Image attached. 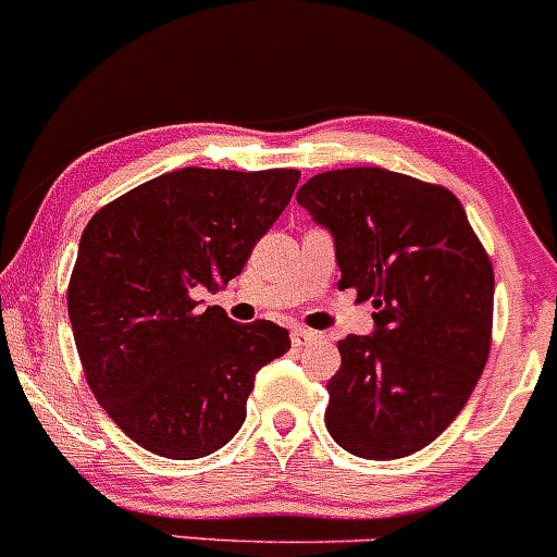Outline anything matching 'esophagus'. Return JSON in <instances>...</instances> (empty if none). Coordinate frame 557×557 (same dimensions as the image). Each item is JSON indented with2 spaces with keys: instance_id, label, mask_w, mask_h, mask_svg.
<instances>
[{
  "instance_id": "34e87169",
  "label": "esophagus",
  "mask_w": 557,
  "mask_h": 557,
  "mask_svg": "<svg viewBox=\"0 0 557 557\" xmlns=\"http://www.w3.org/2000/svg\"><path fill=\"white\" fill-rule=\"evenodd\" d=\"M313 339H319V332H313V329H305V326L292 329V345H295V348H302V345L313 343Z\"/></svg>"
}]
</instances>
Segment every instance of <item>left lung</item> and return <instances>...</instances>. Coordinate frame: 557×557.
Listing matches in <instances>:
<instances>
[{
  "label": "left lung",
  "instance_id": "obj_1",
  "mask_svg": "<svg viewBox=\"0 0 557 557\" xmlns=\"http://www.w3.org/2000/svg\"><path fill=\"white\" fill-rule=\"evenodd\" d=\"M297 205L334 236L339 289L372 300L374 334H348L326 382V430L363 459L438 438L492 350L494 268L457 196L382 166L313 175Z\"/></svg>",
  "mask_w": 557,
  "mask_h": 557
}]
</instances>
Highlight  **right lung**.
I'll use <instances>...</instances> for the list:
<instances>
[{"mask_svg": "<svg viewBox=\"0 0 557 557\" xmlns=\"http://www.w3.org/2000/svg\"><path fill=\"white\" fill-rule=\"evenodd\" d=\"M297 170L185 166L92 214L69 281V319L89 391L137 446L199 459L247 417L255 374L289 350L273 321L199 310L247 265L295 194Z\"/></svg>", "mask_w": 557, "mask_h": 557, "instance_id": "right-lung-1", "label": "right lung"}]
</instances>
